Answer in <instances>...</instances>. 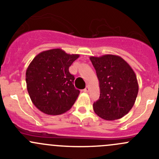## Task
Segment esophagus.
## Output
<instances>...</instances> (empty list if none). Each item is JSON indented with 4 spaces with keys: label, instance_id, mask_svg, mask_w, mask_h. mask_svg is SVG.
<instances>
[{
    "label": "esophagus",
    "instance_id": "1",
    "mask_svg": "<svg viewBox=\"0 0 159 159\" xmlns=\"http://www.w3.org/2000/svg\"><path fill=\"white\" fill-rule=\"evenodd\" d=\"M89 86H86L85 89H84V92H89Z\"/></svg>",
    "mask_w": 159,
    "mask_h": 159
}]
</instances>
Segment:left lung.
Wrapping results in <instances>:
<instances>
[{"instance_id": "obj_1", "label": "left lung", "mask_w": 159, "mask_h": 159, "mask_svg": "<svg viewBox=\"0 0 159 159\" xmlns=\"http://www.w3.org/2000/svg\"><path fill=\"white\" fill-rule=\"evenodd\" d=\"M99 81L100 96L93 103L95 113L106 120L127 115L134 105L138 83L134 71L120 56L90 57Z\"/></svg>"}]
</instances>
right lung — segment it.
I'll use <instances>...</instances> for the list:
<instances>
[{"label": "right lung", "mask_w": 159, "mask_h": 159, "mask_svg": "<svg viewBox=\"0 0 159 159\" xmlns=\"http://www.w3.org/2000/svg\"><path fill=\"white\" fill-rule=\"evenodd\" d=\"M79 54H68L61 49L39 53L25 73L27 90L35 107L48 115H60L72 107L80 94L74 86L75 77L69 67Z\"/></svg>", "instance_id": "add662e5"}]
</instances>
